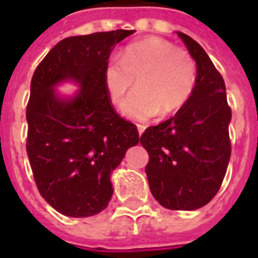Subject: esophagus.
Instances as JSON below:
<instances>
[{"label": "esophagus", "instance_id": "34e87169", "mask_svg": "<svg viewBox=\"0 0 258 258\" xmlns=\"http://www.w3.org/2000/svg\"><path fill=\"white\" fill-rule=\"evenodd\" d=\"M145 128L146 127L143 124H138V133H139V135H142V134H143Z\"/></svg>", "mask_w": 258, "mask_h": 258}]
</instances>
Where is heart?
I'll use <instances>...</instances> for the list:
<instances>
[{
	"mask_svg": "<svg viewBox=\"0 0 258 258\" xmlns=\"http://www.w3.org/2000/svg\"><path fill=\"white\" fill-rule=\"evenodd\" d=\"M109 100L119 104L137 80V91L121 104V112L134 120H147L161 111L169 115L191 97L198 80L197 62L187 50L171 42L149 37L130 44L120 58L109 57L103 71Z\"/></svg>",
	"mask_w": 258,
	"mask_h": 258,
	"instance_id": "b5f03b06",
	"label": "heart"
}]
</instances>
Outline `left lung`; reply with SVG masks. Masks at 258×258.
Wrapping results in <instances>:
<instances>
[{
  "instance_id": "1",
  "label": "left lung",
  "mask_w": 258,
  "mask_h": 258,
  "mask_svg": "<svg viewBox=\"0 0 258 258\" xmlns=\"http://www.w3.org/2000/svg\"><path fill=\"white\" fill-rule=\"evenodd\" d=\"M178 36L197 62L196 89L174 116L146 130L141 143L149 153L154 198L170 210H196L214 198L226 174L232 109L224 79L204 48L187 34Z\"/></svg>"
}]
</instances>
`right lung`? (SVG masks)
<instances>
[{
	"mask_svg": "<svg viewBox=\"0 0 258 258\" xmlns=\"http://www.w3.org/2000/svg\"><path fill=\"white\" fill-rule=\"evenodd\" d=\"M134 32L64 38L34 71L26 107V153L41 197L64 216L80 218L104 210L113 192L111 172L139 142L138 128L117 115L103 80L115 45ZM68 78L82 89L61 99L53 87Z\"/></svg>",
	"mask_w": 258,
	"mask_h": 258,
	"instance_id": "right-lung-1",
	"label": "right lung"
}]
</instances>
